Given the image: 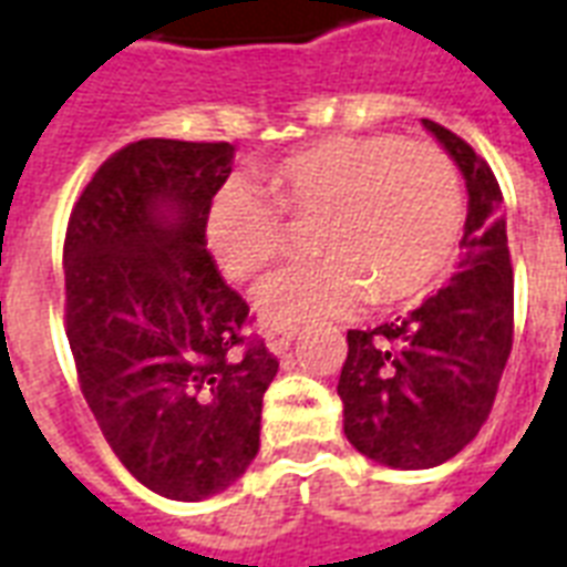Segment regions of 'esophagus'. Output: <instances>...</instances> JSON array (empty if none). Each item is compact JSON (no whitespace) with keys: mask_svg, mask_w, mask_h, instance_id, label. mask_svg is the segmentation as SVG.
<instances>
[{"mask_svg":"<svg viewBox=\"0 0 567 567\" xmlns=\"http://www.w3.org/2000/svg\"><path fill=\"white\" fill-rule=\"evenodd\" d=\"M264 339H267L270 354L282 358L285 351L291 348V342H295V330L291 327H270V330H264Z\"/></svg>","mask_w":567,"mask_h":567,"instance_id":"esophagus-1","label":"esophagus"}]
</instances>
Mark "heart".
Segmentation results:
<instances>
[{
    "instance_id": "heart-1",
    "label": "heart",
    "mask_w": 567,
    "mask_h": 567,
    "mask_svg": "<svg viewBox=\"0 0 567 567\" xmlns=\"http://www.w3.org/2000/svg\"><path fill=\"white\" fill-rule=\"evenodd\" d=\"M264 195L228 183L207 213V249L230 282H249L288 249V219L316 221L321 261L272 276L255 295L267 327L393 309L435 291L465 228L463 186L442 150L393 134H337L267 167Z\"/></svg>"
}]
</instances>
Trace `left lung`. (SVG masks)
I'll use <instances>...</instances> for the list:
<instances>
[{
    "mask_svg": "<svg viewBox=\"0 0 567 567\" xmlns=\"http://www.w3.org/2000/svg\"><path fill=\"white\" fill-rule=\"evenodd\" d=\"M421 123L454 158L468 192L460 270L400 324L348 330L337 388L348 442L405 472L447 463L475 439L514 337L502 188L463 137L433 120Z\"/></svg>",
    "mask_w": 567,
    "mask_h": 567,
    "instance_id": "obj_1",
    "label": "left lung"
}]
</instances>
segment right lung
I'll return each instance as SVG.
<instances>
[{
    "instance_id": "add662e5",
    "label": "right lung",
    "mask_w": 567,
    "mask_h": 567,
    "mask_svg": "<svg viewBox=\"0 0 567 567\" xmlns=\"http://www.w3.org/2000/svg\"><path fill=\"white\" fill-rule=\"evenodd\" d=\"M230 165V144H128L95 171L65 230V333L83 400L120 463L174 502L240 481L279 372L264 342H246L249 306L207 251Z\"/></svg>"
}]
</instances>
